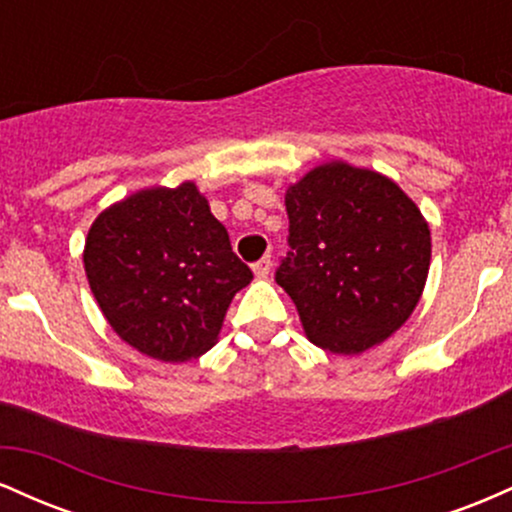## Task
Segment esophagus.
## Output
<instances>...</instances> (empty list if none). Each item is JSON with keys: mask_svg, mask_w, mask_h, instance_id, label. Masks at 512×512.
<instances>
[{"mask_svg": "<svg viewBox=\"0 0 512 512\" xmlns=\"http://www.w3.org/2000/svg\"><path fill=\"white\" fill-rule=\"evenodd\" d=\"M252 272H255L257 279H267L269 272H272V260H269V257H262L260 262L252 264Z\"/></svg>", "mask_w": 512, "mask_h": 512, "instance_id": "34e87169", "label": "esophagus"}]
</instances>
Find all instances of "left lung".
Returning a JSON list of instances; mask_svg holds the SVG:
<instances>
[{"mask_svg": "<svg viewBox=\"0 0 512 512\" xmlns=\"http://www.w3.org/2000/svg\"><path fill=\"white\" fill-rule=\"evenodd\" d=\"M291 252L276 284L308 339L354 356L414 313L431 264V228L402 187L344 161L315 166L286 190Z\"/></svg>", "mask_w": 512, "mask_h": 512, "instance_id": "8db88e82", "label": "left lung"}]
</instances>
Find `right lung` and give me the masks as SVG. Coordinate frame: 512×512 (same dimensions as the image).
Here are the masks:
<instances>
[{"label": "right lung", "mask_w": 512, "mask_h": 512, "mask_svg": "<svg viewBox=\"0 0 512 512\" xmlns=\"http://www.w3.org/2000/svg\"><path fill=\"white\" fill-rule=\"evenodd\" d=\"M84 269L117 337L166 363L209 351L233 296L252 281L192 180L103 209L88 228Z\"/></svg>", "instance_id": "obj_1"}]
</instances>
